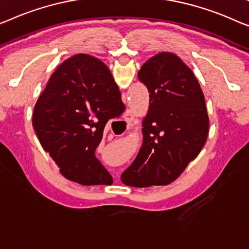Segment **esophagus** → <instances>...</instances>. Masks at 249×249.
<instances>
[{"label": "esophagus", "mask_w": 249, "mask_h": 249, "mask_svg": "<svg viewBox=\"0 0 249 249\" xmlns=\"http://www.w3.org/2000/svg\"><path fill=\"white\" fill-rule=\"evenodd\" d=\"M134 118H135V116H134V114H133L132 109L126 110V113L124 115V122L127 124V126L131 125L132 122H134Z\"/></svg>", "instance_id": "34e87169"}]
</instances>
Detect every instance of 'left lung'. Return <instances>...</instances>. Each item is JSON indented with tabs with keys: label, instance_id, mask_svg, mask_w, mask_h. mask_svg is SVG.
I'll return each instance as SVG.
<instances>
[{
	"label": "left lung",
	"instance_id": "obj_1",
	"mask_svg": "<svg viewBox=\"0 0 249 249\" xmlns=\"http://www.w3.org/2000/svg\"><path fill=\"white\" fill-rule=\"evenodd\" d=\"M140 81L150 92L143 144L122 182L136 188L166 185L198 157L209 132L206 101L192 70L171 53L144 62Z\"/></svg>",
	"mask_w": 249,
	"mask_h": 249
}]
</instances>
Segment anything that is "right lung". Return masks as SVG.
<instances>
[{
    "label": "right lung",
    "mask_w": 249,
    "mask_h": 249,
    "mask_svg": "<svg viewBox=\"0 0 249 249\" xmlns=\"http://www.w3.org/2000/svg\"><path fill=\"white\" fill-rule=\"evenodd\" d=\"M124 109L108 67L90 54L78 53L51 75L35 106L32 125L67 179L83 185L112 184L95 151L107 122Z\"/></svg>",
    "instance_id": "right-lung-1"
}]
</instances>
